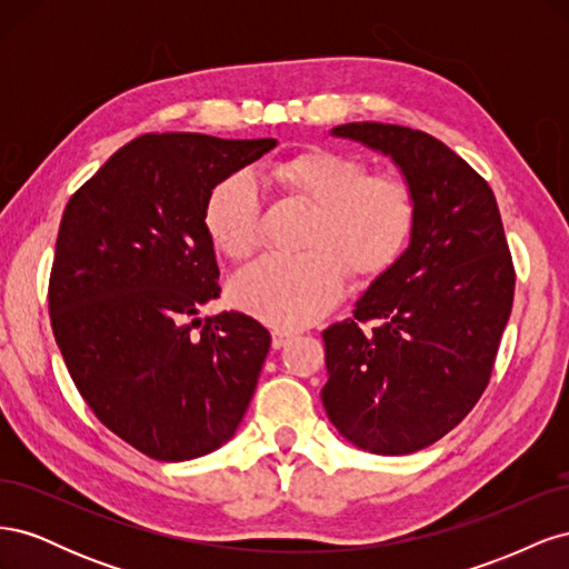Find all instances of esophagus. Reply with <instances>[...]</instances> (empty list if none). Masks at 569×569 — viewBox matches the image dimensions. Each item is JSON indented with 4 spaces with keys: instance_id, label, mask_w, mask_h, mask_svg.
<instances>
[{
    "instance_id": "obj_1",
    "label": "esophagus",
    "mask_w": 569,
    "mask_h": 569,
    "mask_svg": "<svg viewBox=\"0 0 569 569\" xmlns=\"http://www.w3.org/2000/svg\"><path fill=\"white\" fill-rule=\"evenodd\" d=\"M291 339V335L289 332H280V330H274L272 332V349H282V347H287V341Z\"/></svg>"
}]
</instances>
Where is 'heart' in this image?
<instances>
[{"label":"heart","instance_id":"heart-1","mask_svg":"<svg viewBox=\"0 0 569 569\" xmlns=\"http://www.w3.org/2000/svg\"><path fill=\"white\" fill-rule=\"evenodd\" d=\"M284 180L318 203L303 253L270 251L234 272L230 297L249 316L282 330L311 325L347 295L358 278L391 268L408 249L418 222V197L401 176H372L347 153L316 151L291 159ZM263 187L251 168L222 178L203 203V228L213 247L242 258L261 242Z\"/></svg>","mask_w":569,"mask_h":569}]
</instances>
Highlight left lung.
Instances as JSON below:
<instances>
[{
	"mask_svg": "<svg viewBox=\"0 0 569 569\" xmlns=\"http://www.w3.org/2000/svg\"><path fill=\"white\" fill-rule=\"evenodd\" d=\"M332 134L391 157L418 222L353 318L322 332V406L358 449L406 456L449 435L485 393L512 308V256L491 187L437 137L370 120Z\"/></svg>",
	"mask_w": 569,
	"mask_h": 569,
	"instance_id": "obj_1",
	"label": "left lung"
}]
</instances>
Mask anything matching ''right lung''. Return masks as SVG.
<instances>
[{
  "mask_svg": "<svg viewBox=\"0 0 569 569\" xmlns=\"http://www.w3.org/2000/svg\"><path fill=\"white\" fill-rule=\"evenodd\" d=\"M274 144L142 134L66 203L49 278L51 330L101 425L153 460L216 451L249 408L270 332L237 311L192 332L199 308L220 297L203 203Z\"/></svg>",
  "mask_w": 569,
  "mask_h": 569,
  "instance_id": "add662e5",
  "label": "right lung"
}]
</instances>
